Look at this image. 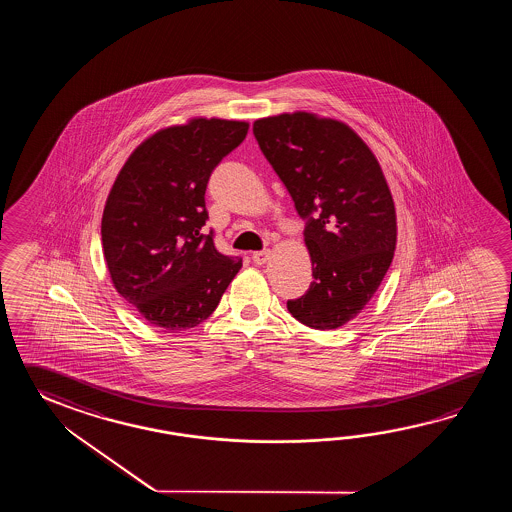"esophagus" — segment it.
I'll list each match as a JSON object with an SVG mask.
<instances>
[{
  "label": "esophagus",
  "mask_w": 512,
  "mask_h": 512,
  "mask_svg": "<svg viewBox=\"0 0 512 512\" xmlns=\"http://www.w3.org/2000/svg\"><path fill=\"white\" fill-rule=\"evenodd\" d=\"M269 258H271V251L252 252V261H254L256 265H263V263H267Z\"/></svg>",
  "instance_id": "esophagus-1"
}]
</instances>
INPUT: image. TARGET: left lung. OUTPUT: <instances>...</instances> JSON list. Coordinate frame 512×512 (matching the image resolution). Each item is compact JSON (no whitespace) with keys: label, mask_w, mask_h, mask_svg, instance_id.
I'll return each mask as SVG.
<instances>
[{"label":"left lung","mask_w":512,"mask_h":512,"mask_svg":"<svg viewBox=\"0 0 512 512\" xmlns=\"http://www.w3.org/2000/svg\"><path fill=\"white\" fill-rule=\"evenodd\" d=\"M261 152L305 223L309 291L287 302L313 329H337L364 309L390 269L397 216L381 164L348 124L307 111L252 124Z\"/></svg>","instance_id":"left-lung-1"}]
</instances>
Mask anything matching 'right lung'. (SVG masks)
I'll use <instances>...</instances> for the list:
<instances>
[{
    "label": "right lung",
    "instance_id": "add662e5",
    "mask_svg": "<svg viewBox=\"0 0 512 512\" xmlns=\"http://www.w3.org/2000/svg\"><path fill=\"white\" fill-rule=\"evenodd\" d=\"M249 131L196 117L153 133L120 168L102 214V251L117 293L152 326L185 331L218 307L241 258L203 234L212 170Z\"/></svg>",
    "mask_w": 512,
    "mask_h": 512
}]
</instances>
